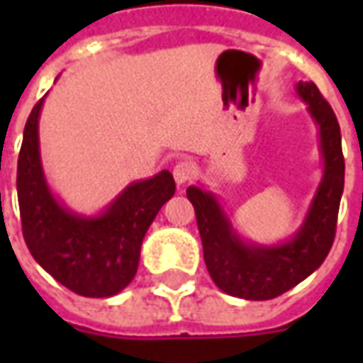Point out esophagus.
I'll list each match as a JSON object with an SVG mask.
<instances>
[{
    "label": "esophagus",
    "mask_w": 363,
    "mask_h": 363,
    "mask_svg": "<svg viewBox=\"0 0 363 363\" xmlns=\"http://www.w3.org/2000/svg\"><path fill=\"white\" fill-rule=\"evenodd\" d=\"M194 174H196V165H194V161H190V159H182L179 161L173 169V177L177 184H186L194 179Z\"/></svg>",
    "instance_id": "34e87169"
}]
</instances>
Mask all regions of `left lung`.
Instances as JSON below:
<instances>
[{
    "mask_svg": "<svg viewBox=\"0 0 363 363\" xmlns=\"http://www.w3.org/2000/svg\"><path fill=\"white\" fill-rule=\"evenodd\" d=\"M296 93L307 103V111L319 130L323 179L294 237L276 245L245 241L212 192L200 186L186 189V196L196 212L206 268L216 286L233 297L264 301L281 296L323 264L335 241L344 190L340 126L315 83L299 82Z\"/></svg>",
    "mask_w": 363,
    "mask_h": 363,
    "instance_id": "8db88e82",
    "label": "left lung"
}]
</instances>
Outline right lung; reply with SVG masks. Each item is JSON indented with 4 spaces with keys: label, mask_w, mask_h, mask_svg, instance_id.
Returning a JSON list of instances; mask_svg holds the SVG:
<instances>
[{
    "label": "right lung",
    "mask_w": 363,
    "mask_h": 363,
    "mask_svg": "<svg viewBox=\"0 0 363 363\" xmlns=\"http://www.w3.org/2000/svg\"><path fill=\"white\" fill-rule=\"evenodd\" d=\"M35 104L23 132L17 161L23 237L33 259L62 286L83 297H111L134 280L140 249L151 221L174 194L173 174L161 171L130 182L103 212L82 216L54 196L40 161Z\"/></svg>",
    "instance_id": "add662e5"
}]
</instances>
